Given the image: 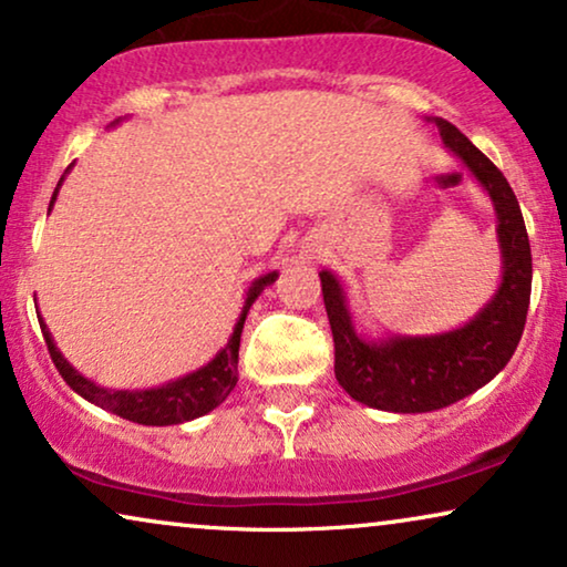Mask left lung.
<instances>
[{
    "label": "left lung",
    "instance_id": "left-lung-1",
    "mask_svg": "<svg viewBox=\"0 0 567 567\" xmlns=\"http://www.w3.org/2000/svg\"><path fill=\"white\" fill-rule=\"evenodd\" d=\"M441 142L477 177L498 216L503 278L495 297L464 324L441 336L367 340L353 328L343 286L322 270V297L336 343V379L353 400L390 413H431L485 386L514 355L532 293V247L522 208L498 167L444 118Z\"/></svg>",
    "mask_w": 567,
    "mask_h": 567
}]
</instances>
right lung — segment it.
Masks as SVG:
<instances>
[{
	"instance_id": "1",
	"label": "right lung",
	"mask_w": 567,
	"mask_h": 567,
	"mask_svg": "<svg viewBox=\"0 0 567 567\" xmlns=\"http://www.w3.org/2000/svg\"><path fill=\"white\" fill-rule=\"evenodd\" d=\"M69 169H72V165L66 167V173H69ZM66 173L61 175L59 185L64 183ZM59 185H56V190H53V196H51L49 212H51L53 200H56ZM276 278H278L276 270H274V274L255 278L250 291H247L243 315H239V320L235 324V332H231L229 343L224 346L221 351L206 363V367L193 371V374H185L181 379H175V382L154 386V390H138V392L105 390V386L90 382L87 377H82L80 371H76L72 363L64 359V355H61V351L56 348V343H53L51 332H49V328H45L41 315H38V322H41V332H43L45 346H49L51 361L56 363L59 374L64 377V382L72 386V390L80 394V398H84L87 402H92V405H97L103 410H111L113 415H121V417H126V421H134V423H142V425H177V423L193 421V417L212 413V410L216 405H221V402L229 398V392L235 390L239 338H243L245 317H247V312H250L252 301L260 297V291L266 289V286L274 284Z\"/></svg>"
}]
</instances>
